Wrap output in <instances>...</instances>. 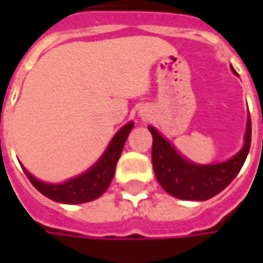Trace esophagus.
Instances as JSON below:
<instances>
[{"label":"esophagus","instance_id":"1","mask_svg":"<svg viewBox=\"0 0 263 263\" xmlns=\"http://www.w3.org/2000/svg\"><path fill=\"white\" fill-rule=\"evenodd\" d=\"M137 116H139V118H142V120H146L147 116H149V114H147V111H146V109H140V111H139V114H137Z\"/></svg>","mask_w":263,"mask_h":263}]
</instances>
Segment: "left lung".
Wrapping results in <instances>:
<instances>
[{
  "mask_svg": "<svg viewBox=\"0 0 263 263\" xmlns=\"http://www.w3.org/2000/svg\"><path fill=\"white\" fill-rule=\"evenodd\" d=\"M231 70L236 73L233 67ZM147 128L154 140L152 165L158 183L168 195L181 200H208L222 192L243 167L252 140V121L248 116L245 145L237 154L224 162L200 165L181 157L155 127L149 126Z\"/></svg>",
  "mask_w": 263,
  "mask_h": 263,
  "instance_id": "8db88e82",
  "label": "left lung"
}]
</instances>
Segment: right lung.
<instances>
[{"label": "right lung", "instance_id": "add662e5", "mask_svg": "<svg viewBox=\"0 0 263 263\" xmlns=\"http://www.w3.org/2000/svg\"><path fill=\"white\" fill-rule=\"evenodd\" d=\"M135 126L133 121L127 123L117 132L112 140L102 154V157L96 161L92 167L85 171L80 176L73 177L64 183H45L33 177L25 167L23 171L30 180V183L35 186L36 190H39L44 196L49 197L51 200L58 203H85L95 200L99 196L105 193V190L109 187L114 174L118 159L121 157L123 147L126 143L127 136Z\"/></svg>", "mask_w": 263, "mask_h": 263}]
</instances>
